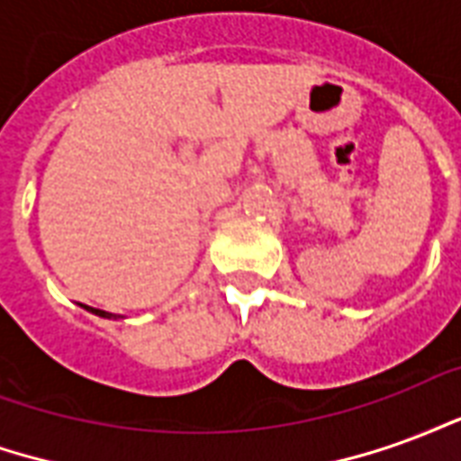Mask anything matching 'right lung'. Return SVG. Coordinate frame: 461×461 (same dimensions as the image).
I'll return each instance as SVG.
<instances>
[{"label": "right lung", "mask_w": 461, "mask_h": 461, "mask_svg": "<svg viewBox=\"0 0 461 461\" xmlns=\"http://www.w3.org/2000/svg\"><path fill=\"white\" fill-rule=\"evenodd\" d=\"M86 309H88V306H86ZM88 311H94L95 316H104V319H111V316H113V313H108V311H101V309H88Z\"/></svg>", "instance_id": "right-lung-1"}]
</instances>
